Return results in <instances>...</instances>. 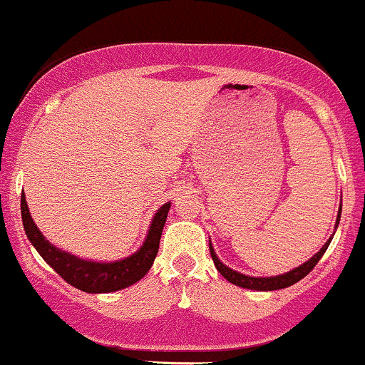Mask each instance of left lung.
Listing matches in <instances>:
<instances>
[{
	"label": "left lung",
	"instance_id": "obj_1",
	"mask_svg": "<svg viewBox=\"0 0 365 365\" xmlns=\"http://www.w3.org/2000/svg\"><path fill=\"white\" fill-rule=\"evenodd\" d=\"M340 217H341V204H340V209H338V216H336V225H334V228H336L338 223H340ZM334 235V233H333ZM331 238L326 242L324 245H322V249L319 250L317 254H314L311 259H309L307 262L300 264L299 267H295V269L288 271V273L284 274H279V276H267V278H254V276H247V274H242L238 273V271L232 269V267L225 266L223 262L217 259V255L215 252V249H212L211 242H209V252H211V257L212 261H215V266L216 269L220 271L221 276L223 278L228 279L230 283L237 284V287H242V288H249V290H259V292H271V290H279V288H287V287H292L293 283L300 282V279L305 278L311 271L314 269V266H316L317 262H319V259L322 257V254L326 252V249H328L329 244H331Z\"/></svg>",
	"mask_w": 365,
	"mask_h": 365
}]
</instances>
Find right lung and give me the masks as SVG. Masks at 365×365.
Here are the masks:
<instances>
[{
  "label": "right lung",
  "instance_id": "obj_1",
  "mask_svg": "<svg viewBox=\"0 0 365 365\" xmlns=\"http://www.w3.org/2000/svg\"><path fill=\"white\" fill-rule=\"evenodd\" d=\"M170 206L171 204L166 202L158 209V212L153 217V223L149 226L148 238L135 254L120 259V261L94 262L60 250L51 242L46 240L41 230L36 226L34 220H32L31 212H29L25 194H22V200H20L24 230L31 244L66 283L87 293H110L121 290V288L137 283L148 274L158 255L159 240H161Z\"/></svg>",
  "mask_w": 365,
  "mask_h": 365
}]
</instances>
